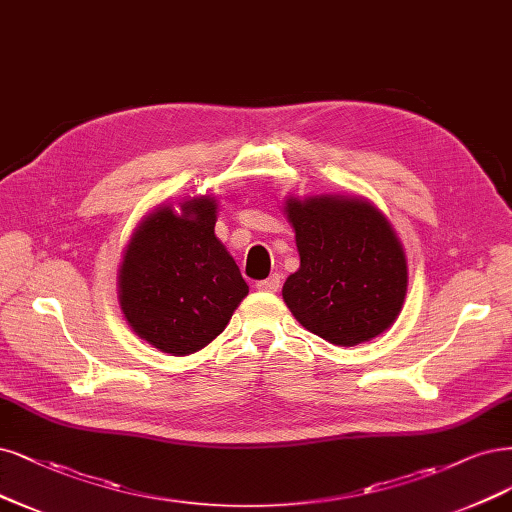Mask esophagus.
I'll list each match as a JSON object with an SVG mask.
<instances>
[{
	"label": "esophagus",
	"instance_id": "esophagus-1",
	"mask_svg": "<svg viewBox=\"0 0 512 512\" xmlns=\"http://www.w3.org/2000/svg\"><path fill=\"white\" fill-rule=\"evenodd\" d=\"M279 275L277 273H273L271 277H267V279H260V281H256V288L260 290V292H277L279 290Z\"/></svg>",
	"mask_w": 512,
	"mask_h": 512
}]
</instances>
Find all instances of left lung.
I'll return each instance as SVG.
<instances>
[{
  "label": "left lung",
  "instance_id": "left-lung-1",
  "mask_svg": "<svg viewBox=\"0 0 512 512\" xmlns=\"http://www.w3.org/2000/svg\"><path fill=\"white\" fill-rule=\"evenodd\" d=\"M301 269L281 294L309 332L351 347L390 328L407 294V258L381 211L362 199H288Z\"/></svg>",
  "mask_w": 512,
  "mask_h": 512
}]
</instances>
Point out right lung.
Instances as JSON below:
<instances>
[{
    "label": "right lung",
    "mask_w": 512,
    "mask_h": 512,
    "mask_svg": "<svg viewBox=\"0 0 512 512\" xmlns=\"http://www.w3.org/2000/svg\"><path fill=\"white\" fill-rule=\"evenodd\" d=\"M216 201L156 209L135 231L118 275L120 307L156 349L186 356L226 328L248 284L216 233Z\"/></svg>",
    "instance_id": "right-lung-1"
}]
</instances>
